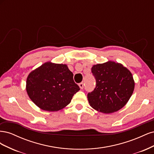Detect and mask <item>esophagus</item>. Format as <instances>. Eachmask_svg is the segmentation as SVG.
I'll return each mask as SVG.
<instances>
[{
    "mask_svg": "<svg viewBox=\"0 0 154 154\" xmlns=\"http://www.w3.org/2000/svg\"><path fill=\"white\" fill-rule=\"evenodd\" d=\"M79 87L81 88V89H83V88H84V84H83V83H79Z\"/></svg>",
    "mask_w": 154,
    "mask_h": 154,
    "instance_id": "1",
    "label": "esophagus"
}]
</instances>
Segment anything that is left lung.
<instances>
[{
  "label": "left lung",
  "instance_id": "1",
  "mask_svg": "<svg viewBox=\"0 0 154 154\" xmlns=\"http://www.w3.org/2000/svg\"><path fill=\"white\" fill-rule=\"evenodd\" d=\"M91 71L96 87L88 93L87 98L92 108L109 114L123 107L134 89L131 72L122 64L111 61L95 65Z\"/></svg>",
  "mask_w": 154,
  "mask_h": 154
}]
</instances>
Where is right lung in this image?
<instances>
[{"label":"right lung","mask_w":154,"mask_h":154,"mask_svg":"<svg viewBox=\"0 0 154 154\" xmlns=\"http://www.w3.org/2000/svg\"><path fill=\"white\" fill-rule=\"evenodd\" d=\"M80 89L72 72L63 64L45 63L32 71L26 82L30 99L41 109L49 112L66 106Z\"/></svg>","instance_id":"1"}]
</instances>
